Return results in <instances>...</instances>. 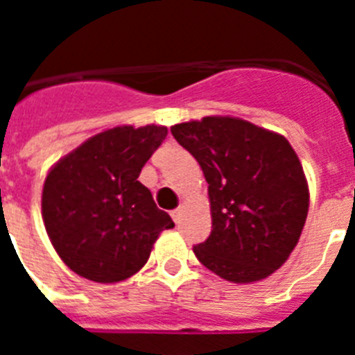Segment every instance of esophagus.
<instances>
[{"label":"esophagus","instance_id":"esophagus-1","mask_svg":"<svg viewBox=\"0 0 355 355\" xmlns=\"http://www.w3.org/2000/svg\"><path fill=\"white\" fill-rule=\"evenodd\" d=\"M181 213H183V211H181V208H175V209H174V211H172V213H171V216H172V220H174V222H175V224H180V220H181Z\"/></svg>","mask_w":355,"mask_h":355}]
</instances>
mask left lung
Listing matches in <instances>:
<instances>
[{"label":"left lung","instance_id":"1","mask_svg":"<svg viewBox=\"0 0 355 355\" xmlns=\"http://www.w3.org/2000/svg\"><path fill=\"white\" fill-rule=\"evenodd\" d=\"M208 181L211 234L193 247L206 268L231 283H254L290 258L306 224L309 190L283 135L234 117L171 128Z\"/></svg>","mask_w":355,"mask_h":355}]
</instances>
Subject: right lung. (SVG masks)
<instances>
[{
	"mask_svg": "<svg viewBox=\"0 0 355 355\" xmlns=\"http://www.w3.org/2000/svg\"><path fill=\"white\" fill-rule=\"evenodd\" d=\"M165 126L103 131L56 163L44 181L42 218L62 261L96 283H119L149 259L168 213L139 181Z\"/></svg>",
	"mask_w": 355,
	"mask_h": 355,
	"instance_id": "add662e5",
	"label": "right lung"
}]
</instances>
